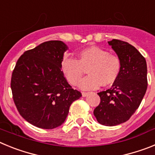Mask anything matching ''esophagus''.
Returning <instances> with one entry per match:
<instances>
[{"mask_svg": "<svg viewBox=\"0 0 155 155\" xmlns=\"http://www.w3.org/2000/svg\"><path fill=\"white\" fill-rule=\"evenodd\" d=\"M87 94H88V92H85V91H83V92H82V96L85 97Z\"/></svg>", "mask_w": 155, "mask_h": 155, "instance_id": "obj_1", "label": "esophagus"}]
</instances>
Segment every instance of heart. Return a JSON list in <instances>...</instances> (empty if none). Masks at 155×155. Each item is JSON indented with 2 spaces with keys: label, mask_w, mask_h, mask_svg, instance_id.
I'll use <instances>...</instances> for the list:
<instances>
[{
  "label": "heart",
  "mask_w": 155,
  "mask_h": 155,
  "mask_svg": "<svg viewBox=\"0 0 155 155\" xmlns=\"http://www.w3.org/2000/svg\"><path fill=\"white\" fill-rule=\"evenodd\" d=\"M120 57L107 50L91 46L81 50L77 60L65 58L61 62L63 74L71 85L77 86L81 81L85 71L89 76L82 81V89H95L102 85L108 87L117 81L121 72Z\"/></svg>",
  "instance_id": "b5f03b06"
}]
</instances>
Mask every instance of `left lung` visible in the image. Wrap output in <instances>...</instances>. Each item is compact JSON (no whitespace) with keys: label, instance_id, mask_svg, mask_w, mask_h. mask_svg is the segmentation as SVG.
Returning <instances> with one entry per match:
<instances>
[{"label":"left lung","instance_id":"8db88e82","mask_svg":"<svg viewBox=\"0 0 155 155\" xmlns=\"http://www.w3.org/2000/svg\"><path fill=\"white\" fill-rule=\"evenodd\" d=\"M122 61L121 72L111 88L100 91L94 109L97 121L108 127L130 120L140 106L147 87V63L136 48L120 39L108 42Z\"/></svg>","mask_w":155,"mask_h":155}]
</instances>
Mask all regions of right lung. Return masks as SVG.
<instances>
[{
	"mask_svg": "<svg viewBox=\"0 0 155 155\" xmlns=\"http://www.w3.org/2000/svg\"><path fill=\"white\" fill-rule=\"evenodd\" d=\"M68 49L58 40L45 42L19 57L11 80L19 114L31 125L54 129L65 121L70 106L81 96L63 74L61 64Z\"/></svg>",
	"mask_w": 155,
	"mask_h": 155,
	"instance_id": "1",
	"label": "right lung"
}]
</instances>
